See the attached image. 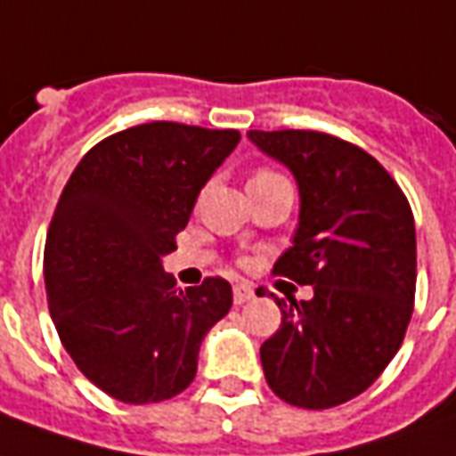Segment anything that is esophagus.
I'll use <instances>...</instances> for the list:
<instances>
[{
	"label": "esophagus",
	"instance_id": "obj_1",
	"mask_svg": "<svg viewBox=\"0 0 456 456\" xmlns=\"http://www.w3.org/2000/svg\"><path fill=\"white\" fill-rule=\"evenodd\" d=\"M253 288L250 285H246V282H235L233 285V303L235 305H243V303H248V300H253Z\"/></svg>",
	"mask_w": 456,
	"mask_h": 456
}]
</instances>
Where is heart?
Instances as JSON below:
<instances>
[{"label":"heart","instance_id":"obj_1","mask_svg":"<svg viewBox=\"0 0 456 456\" xmlns=\"http://www.w3.org/2000/svg\"><path fill=\"white\" fill-rule=\"evenodd\" d=\"M275 175H281V174H278V171H270V168H258L250 181H263V178H275Z\"/></svg>","mask_w":456,"mask_h":456}]
</instances>
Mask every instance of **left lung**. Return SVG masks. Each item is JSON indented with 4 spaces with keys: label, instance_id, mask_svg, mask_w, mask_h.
I'll list each match as a JSON object with an SVG mask.
<instances>
[{
    "label": "left lung",
    "instance_id": "1",
    "mask_svg": "<svg viewBox=\"0 0 456 456\" xmlns=\"http://www.w3.org/2000/svg\"><path fill=\"white\" fill-rule=\"evenodd\" d=\"M293 171L300 223L273 273L313 285V300L275 297L282 320L260 345L270 390L328 410L375 382L414 310L417 238L410 200L378 159L322 131H248Z\"/></svg>",
    "mask_w": 456,
    "mask_h": 456
}]
</instances>
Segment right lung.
I'll return each mask as SVG.
<instances>
[{
  "mask_svg": "<svg viewBox=\"0 0 456 456\" xmlns=\"http://www.w3.org/2000/svg\"><path fill=\"white\" fill-rule=\"evenodd\" d=\"M238 141L235 128L151 121L99 141L66 181L44 248L49 313L78 370L114 400L181 395L200 340L233 305L218 275L175 288L161 256Z\"/></svg>",
  "mask_w": 456,
  "mask_h": 456,
  "instance_id": "1",
  "label": "right lung"
}]
</instances>
